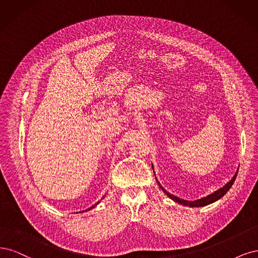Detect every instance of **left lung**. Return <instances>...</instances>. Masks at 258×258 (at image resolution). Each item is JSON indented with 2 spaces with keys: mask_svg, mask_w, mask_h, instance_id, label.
I'll list each match as a JSON object with an SVG mask.
<instances>
[{
  "mask_svg": "<svg viewBox=\"0 0 258 258\" xmlns=\"http://www.w3.org/2000/svg\"><path fill=\"white\" fill-rule=\"evenodd\" d=\"M152 168H153V164H152ZM153 171H154V169H153ZM237 174H238V169H237L236 173L234 174V177H232L225 185L222 186L221 188L217 189V190H215V192H213V193H211V194H209V195H207V196L202 197V198H199V199H196V201H186V199H182V198H179V197H177V196H174V195L170 194L169 192H167V190H166V189L162 186V184L160 183L159 180L156 179V177H155V180H156V182H157V184H159L160 188H161V189L163 190V192H164L166 195H167L170 199H172L173 202H176V203L181 204V205H183V206H186V207H205V206H207V205H210V204H212V203H215L217 201H219V199H221L224 195H225V194L228 192V190H229V188L231 187V185L234 184V182H235V180H236Z\"/></svg>",
  "mask_w": 258,
  "mask_h": 258,
  "instance_id": "left-lung-1",
  "label": "left lung"
}]
</instances>
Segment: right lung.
I'll return each mask as SVG.
<instances>
[{"mask_svg": "<svg viewBox=\"0 0 258 258\" xmlns=\"http://www.w3.org/2000/svg\"><path fill=\"white\" fill-rule=\"evenodd\" d=\"M103 198H104V197H103ZM98 204H99V202H98V203H96L95 205H93L92 207H90V208H88V209H87V210H84V211H80V212H85V211H89V210H91V209H93V208H95V207H96V206H97Z\"/></svg>", "mask_w": 258, "mask_h": 258, "instance_id": "right-lung-1", "label": "right lung"}]
</instances>
